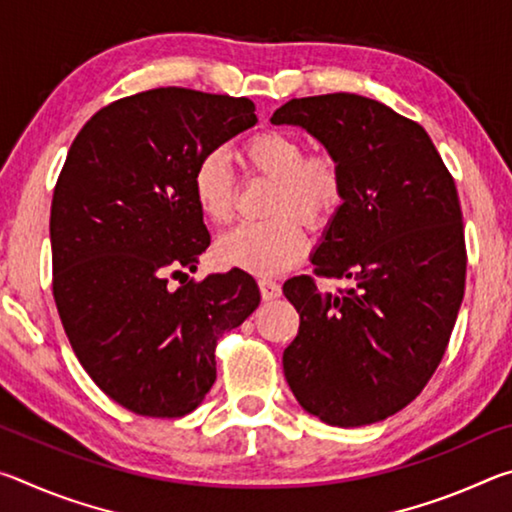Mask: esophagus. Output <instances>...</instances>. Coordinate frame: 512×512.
<instances>
[{"mask_svg":"<svg viewBox=\"0 0 512 512\" xmlns=\"http://www.w3.org/2000/svg\"><path fill=\"white\" fill-rule=\"evenodd\" d=\"M259 291H262V298L264 300H275V298H280L282 296V287L277 282H273V280H259Z\"/></svg>","mask_w":512,"mask_h":512,"instance_id":"1","label":"esophagus"}]
</instances>
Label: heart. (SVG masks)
I'll return each mask as SVG.
<instances>
[{
	"mask_svg": "<svg viewBox=\"0 0 512 512\" xmlns=\"http://www.w3.org/2000/svg\"><path fill=\"white\" fill-rule=\"evenodd\" d=\"M250 171L273 180L268 214L273 219L241 223L216 241V259L257 275H275L296 266L307 250V225H323L343 198L341 167L332 153L305 155L300 137L264 131L244 146ZM196 207L207 221L228 223L235 212V176L228 158L212 151L198 160L192 176Z\"/></svg>",
	"mask_w": 512,
	"mask_h": 512,
	"instance_id": "b5f03b06",
	"label": "heart"
}]
</instances>
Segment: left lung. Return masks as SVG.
Instances as JSON below:
<instances>
[{
	"label": "left lung",
	"instance_id": "left-lung-1",
	"mask_svg": "<svg viewBox=\"0 0 512 512\" xmlns=\"http://www.w3.org/2000/svg\"><path fill=\"white\" fill-rule=\"evenodd\" d=\"M271 124L305 128L332 153L343 203L311 255L320 277L284 282L300 329L282 354L302 409L332 427L402 411L447 350L465 291V232L452 173L427 131L384 103L336 92L291 99Z\"/></svg>",
	"mask_w": 512,
	"mask_h": 512
}]
</instances>
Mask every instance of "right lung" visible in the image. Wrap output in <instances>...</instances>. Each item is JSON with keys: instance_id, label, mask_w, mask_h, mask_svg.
<instances>
[{"instance_id": "1", "label": "right lung", "mask_w": 512, "mask_h": 512, "mask_svg": "<svg viewBox=\"0 0 512 512\" xmlns=\"http://www.w3.org/2000/svg\"><path fill=\"white\" fill-rule=\"evenodd\" d=\"M255 124L246 97L158 88L101 108L69 146L49 219L54 300L85 372L137 415L192 413L219 336L259 305L237 268L169 284L210 246L198 160Z\"/></svg>"}]
</instances>
